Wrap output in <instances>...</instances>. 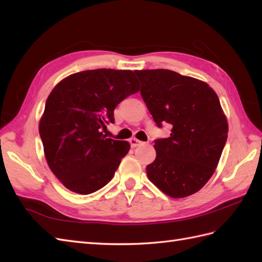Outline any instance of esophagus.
Listing matches in <instances>:
<instances>
[{"label":"esophagus","mask_w":262,"mask_h":262,"mask_svg":"<svg viewBox=\"0 0 262 262\" xmlns=\"http://www.w3.org/2000/svg\"><path fill=\"white\" fill-rule=\"evenodd\" d=\"M141 143V141L140 140H138V139H136V138H132V139H130V145H131V147L132 148H136V147H138L139 145H140Z\"/></svg>","instance_id":"esophagus-1"}]
</instances>
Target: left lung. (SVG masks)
Returning <instances> with one entry per match:
<instances>
[{
	"label": "left lung",
	"mask_w": 262,
	"mask_h": 262,
	"mask_svg": "<svg viewBox=\"0 0 262 262\" xmlns=\"http://www.w3.org/2000/svg\"><path fill=\"white\" fill-rule=\"evenodd\" d=\"M140 94L158 127L168 123V138L156 139V159L148 179L172 198H184L204 186L220 162L228 124L218 96L204 81L178 72L135 71Z\"/></svg>",
	"instance_id": "left-lung-1"
}]
</instances>
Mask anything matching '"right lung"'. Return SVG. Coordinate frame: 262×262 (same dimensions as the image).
<instances>
[{
  "label": "right lung",
  "instance_id": "1",
  "mask_svg": "<svg viewBox=\"0 0 262 262\" xmlns=\"http://www.w3.org/2000/svg\"><path fill=\"white\" fill-rule=\"evenodd\" d=\"M139 88L131 70L97 69L71 74L52 90L39 136L47 164L67 189L89 194L113 179L130 143L104 132L116 106Z\"/></svg>",
  "mask_w": 262,
  "mask_h": 262
}]
</instances>
